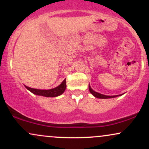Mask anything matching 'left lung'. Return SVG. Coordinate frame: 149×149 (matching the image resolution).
<instances>
[{"label":"left lung","mask_w":149,"mask_h":149,"mask_svg":"<svg viewBox=\"0 0 149 149\" xmlns=\"http://www.w3.org/2000/svg\"><path fill=\"white\" fill-rule=\"evenodd\" d=\"M89 90H90V93H91L92 95H93V96H95V97H97V98H100V99H109V98H113V97L120 96V95H114V96H107V95H102V94L99 93V92H97L94 91V90L91 88V87H90V85H89Z\"/></svg>","instance_id":"1"}]
</instances>
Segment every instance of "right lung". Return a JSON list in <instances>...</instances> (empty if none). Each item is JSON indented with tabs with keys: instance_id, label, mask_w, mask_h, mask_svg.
<instances>
[{
	"instance_id": "add662e5",
	"label": "right lung",
	"mask_w": 149,
	"mask_h": 149,
	"mask_svg": "<svg viewBox=\"0 0 149 149\" xmlns=\"http://www.w3.org/2000/svg\"><path fill=\"white\" fill-rule=\"evenodd\" d=\"M66 79L64 80V81L61 83L59 86L56 88L50 89V90H38V89H34L29 88V87L26 86V88L29 90L34 95H40V96H44L46 97H54L61 95V94L64 93L66 88Z\"/></svg>"
}]
</instances>
